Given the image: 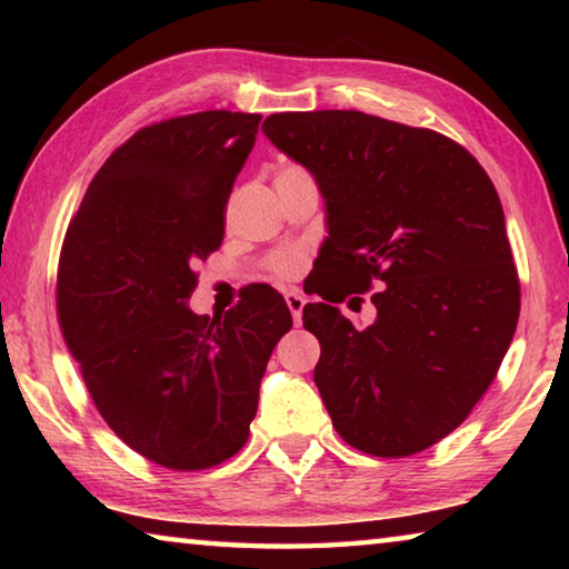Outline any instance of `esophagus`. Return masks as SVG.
Returning <instances> with one entry per match:
<instances>
[{
	"mask_svg": "<svg viewBox=\"0 0 569 569\" xmlns=\"http://www.w3.org/2000/svg\"><path fill=\"white\" fill-rule=\"evenodd\" d=\"M286 303H288V311L293 316V323L301 326V316H303V306H306V298L301 291H286Z\"/></svg>",
	"mask_w": 569,
	"mask_h": 569,
	"instance_id": "34e87169",
	"label": "esophagus"
}]
</instances>
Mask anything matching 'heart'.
I'll return each mask as SVG.
<instances>
[{"mask_svg":"<svg viewBox=\"0 0 569 569\" xmlns=\"http://www.w3.org/2000/svg\"><path fill=\"white\" fill-rule=\"evenodd\" d=\"M288 168H293V166H288ZM301 266H303V253H298V250H278V253L271 258V271L281 278L296 276L298 271H301Z\"/></svg>","mask_w":569,"mask_h":569,"instance_id":"1","label":"heart"}]
</instances>
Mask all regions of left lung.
<instances>
[{"mask_svg": "<svg viewBox=\"0 0 569 569\" xmlns=\"http://www.w3.org/2000/svg\"><path fill=\"white\" fill-rule=\"evenodd\" d=\"M263 132L319 182L326 273L303 326L313 381L346 445L411 457L451 435L495 381L519 319V278L492 180L447 134L359 110L276 112ZM378 321L331 302L368 292ZM356 301V298H353ZM361 301V298H359Z\"/></svg>", "mask_w": 569, "mask_h": 569, "instance_id": "obj_1", "label": "left lung"}]
</instances>
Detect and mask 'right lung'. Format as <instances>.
Here are the masks:
<instances>
[{
  "mask_svg": "<svg viewBox=\"0 0 569 569\" xmlns=\"http://www.w3.org/2000/svg\"><path fill=\"white\" fill-rule=\"evenodd\" d=\"M261 114L206 110L146 124L92 178L57 266V319L100 417L156 465L238 455L291 311L271 286L220 316L186 306L223 243L226 206Z\"/></svg>",
  "mask_w": 569,
  "mask_h": 569,
  "instance_id": "add662e5",
  "label": "right lung"
}]
</instances>
